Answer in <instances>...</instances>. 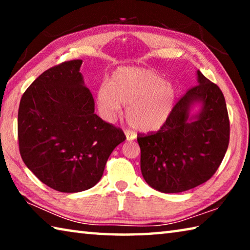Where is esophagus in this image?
Returning <instances> with one entry per match:
<instances>
[{"label": "esophagus", "instance_id": "34e87169", "mask_svg": "<svg viewBox=\"0 0 250 250\" xmlns=\"http://www.w3.org/2000/svg\"><path fill=\"white\" fill-rule=\"evenodd\" d=\"M125 133L126 140H128V141L134 140V139L137 138V134H135L133 131H131V130H125Z\"/></svg>", "mask_w": 250, "mask_h": 250}]
</instances>
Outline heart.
Instances as JSON below:
<instances>
[{
  "instance_id": "heart-1",
  "label": "heart",
  "mask_w": 250,
  "mask_h": 250,
  "mask_svg": "<svg viewBox=\"0 0 250 250\" xmlns=\"http://www.w3.org/2000/svg\"><path fill=\"white\" fill-rule=\"evenodd\" d=\"M174 100L172 83L153 70L135 67L117 69L108 86L103 84L97 94V104L104 119L112 120L120 111V104L128 105L126 120L143 132L158 130L166 124Z\"/></svg>"
}]
</instances>
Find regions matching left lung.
I'll list each match as a JSON object with an SVG mask.
<instances>
[{
  "instance_id": "obj_1",
  "label": "left lung",
  "mask_w": 250,
  "mask_h": 250,
  "mask_svg": "<svg viewBox=\"0 0 250 250\" xmlns=\"http://www.w3.org/2000/svg\"><path fill=\"white\" fill-rule=\"evenodd\" d=\"M197 82L179 99L159 131L138 133L142 175L159 192L180 193L205 183L227 151L229 118L223 92L200 70ZM194 103L201 104V111L189 118Z\"/></svg>"
}]
</instances>
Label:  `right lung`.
Returning <instances> with one entry per match:
<instances>
[{
	"instance_id": "1",
	"label": "right lung",
	"mask_w": 250,
	"mask_h": 250,
	"mask_svg": "<svg viewBox=\"0 0 250 250\" xmlns=\"http://www.w3.org/2000/svg\"><path fill=\"white\" fill-rule=\"evenodd\" d=\"M82 59L44 71L20 103L18 134L25 166L55 191L77 193L100 181L108 158L125 140L120 128L95 113Z\"/></svg>"
}]
</instances>
